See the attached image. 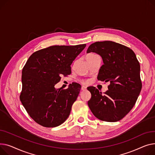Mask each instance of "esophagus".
Segmentation results:
<instances>
[{"label":"esophagus","mask_w":155,"mask_h":155,"mask_svg":"<svg viewBox=\"0 0 155 155\" xmlns=\"http://www.w3.org/2000/svg\"><path fill=\"white\" fill-rule=\"evenodd\" d=\"M86 88H87V87L86 86H83L81 87V90H83V91H84V90H86Z\"/></svg>","instance_id":"34e87169"}]
</instances>
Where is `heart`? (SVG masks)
Masks as SVG:
<instances>
[{"label": "heart", "instance_id": "1", "mask_svg": "<svg viewBox=\"0 0 155 155\" xmlns=\"http://www.w3.org/2000/svg\"><path fill=\"white\" fill-rule=\"evenodd\" d=\"M96 56L95 54H88V55H87L86 58H89V57H92V56ZM88 83H89L88 81H83V83H84V84H87Z\"/></svg>", "mask_w": 155, "mask_h": 155}]
</instances>
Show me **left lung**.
Instances as JSON below:
<instances>
[{"mask_svg":"<svg viewBox=\"0 0 155 155\" xmlns=\"http://www.w3.org/2000/svg\"><path fill=\"white\" fill-rule=\"evenodd\" d=\"M89 52L99 54L103 61L97 79L110 84L104 94L95 87H88L91 94L88 106L100 120L120 121L131 110L141 92L140 63L131 49L113 41L91 44L87 50Z\"/></svg>","mask_w":155,"mask_h":155,"instance_id":"obj_1","label":"left lung"}]
</instances>
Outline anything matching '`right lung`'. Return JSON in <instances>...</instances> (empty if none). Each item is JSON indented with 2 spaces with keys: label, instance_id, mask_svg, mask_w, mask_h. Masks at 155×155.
I'll return each mask as SVG.
<instances>
[{
  "label": "right lung",
  "instance_id": "obj_1",
  "mask_svg": "<svg viewBox=\"0 0 155 155\" xmlns=\"http://www.w3.org/2000/svg\"><path fill=\"white\" fill-rule=\"evenodd\" d=\"M86 44L52 45L33 53L22 72L21 101L39 124L53 128L64 122L81 86L72 83L68 88H55L62 75L71 73V64Z\"/></svg>",
  "mask_w": 155,
  "mask_h": 155
}]
</instances>
